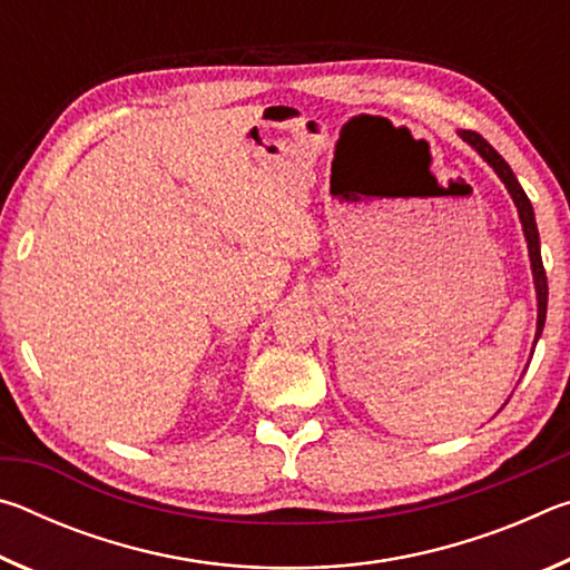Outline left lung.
Listing matches in <instances>:
<instances>
[{"label":"left lung","instance_id":"left-lung-1","mask_svg":"<svg viewBox=\"0 0 570 570\" xmlns=\"http://www.w3.org/2000/svg\"><path fill=\"white\" fill-rule=\"evenodd\" d=\"M458 135L468 146L478 153V156L488 163L490 168L495 170V176L503 180V186L508 188L510 198L518 208V218L520 226H523V236L528 244V256H530V272H533V286H535V298H538V322H535V340L533 344H538L540 334H543V324H546V312H548V278H546V268H543V258H540V236H538V226H535V214L533 206L525 196V190L520 188V183L515 178V173L510 170L508 163L500 158V153L490 146V142L482 138V135L472 132V130H458ZM535 350V346H533ZM533 354V352H530Z\"/></svg>","mask_w":570,"mask_h":570}]
</instances>
